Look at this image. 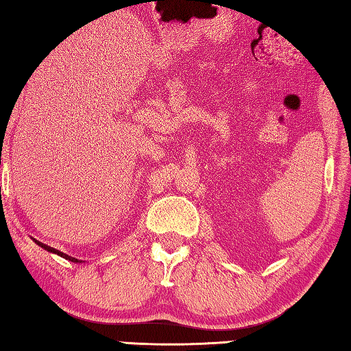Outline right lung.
<instances>
[{
  "mask_svg": "<svg viewBox=\"0 0 351 351\" xmlns=\"http://www.w3.org/2000/svg\"><path fill=\"white\" fill-rule=\"evenodd\" d=\"M37 244L40 245V247H43L45 250H48V252H52V253H57L58 256H62V258H64V259H68V261H72V263H78V259H75V258H72V256H69V255H66V253H62V252H58V250H56V249H52V247H49V245H45V244H42V243H39L37 241Z\"/></svg>",
  "mask_w": 351,
  "mask_h": 351,
  "instance_id": "obj_1",
  "label": "right lung"
}]
</instances>
